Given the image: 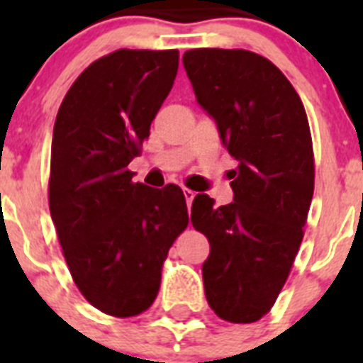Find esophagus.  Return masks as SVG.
Returning a JSON list of instances; mask_svg holds the SVG:
<instances>
[{
    "mask_svg": "<svg viewBox=\"0 0 363 363\" xmlns=\"http://www.w3.org/2000/svg\"><path fill=\"white\" fill-rule=\"evenodd\" d=\"M184 196H185V201H187V205L191 207L192 200H194V196H196V192L191 191V189H184Z\"/></svg>",
    "mask_w": 363,
    "mask_h": 363,
    "instance_id": "obj_1",
    "label": "esophagus"
}]
</instances>
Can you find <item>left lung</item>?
Here are the masks:
<instances>
[{
    "mask_svg": "<svg viewBox=\"0 0 363 363\" xmlns=\"http://www.w3.org/2000/svg\"><path fill=\"white\" fill-rule=\"evenodd\" d=\"M184 67L198 104L216 121L238 167L234 201H192L191 221L211 243L205 296L221 320L251 323L274 306L303 238L314 191L309 121L291 82L243 49H194Z\"/></svg>",
    "mask_w": 363,
    "mask_h": 363,
    "instance_id": "8db88e82",
    "label": "left lung"
}]
</instances>
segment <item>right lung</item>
<instances>
[{
  "mask_svg": "<svg viewBox=\"0 0 363 363\" xmlns=\"http://www.w3.org/2000/svg\"><path fill=\"white\" fill-rule=\"evenodd\" d=\"M178 50L120 49L72 83L57 111L49 207L85 300L129 318L152 306L169 249L189 223L174 184H134L129 163L178 72Z\"/></svg>",
  "mask_w": 363,
  "mask_h": 363,
  "instance_id": "1",
  "label": "right lung"
}]
</instances>
